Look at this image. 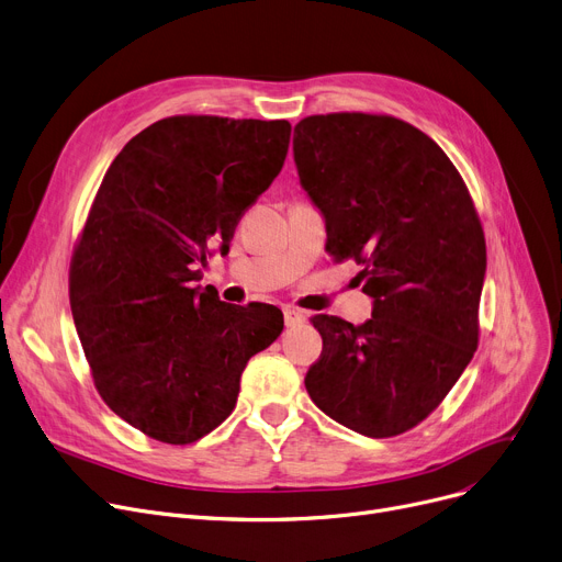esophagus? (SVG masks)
Returning <instances> with one entry per match:
<instances>
[{
	"label": "esophagus",
	"mask_w": 562,
	"mask_h": 562,
	"mask_svg": "<svg viewBox=\"0 0 562 562\" xmlns=\"http://www.w3.org/2000/svg\"><path fill=\"white\" fill-rule=\"evenodd\" d=\"M283 319H285V326H296L306 319V315L296 308H283Z\"/></svg>",
	"instance_id": "1"
}]
</instances>
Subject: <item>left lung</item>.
I'll list each match as a JSON object with an SVG mask.
<instances>
[{
	"instance_id": "8db88e82",
	"label": "left lung",
	"mask_w": 562,
	"mask_h": 562,
	"mask_svg": "<svg viewBox=\"0 0 562 562\" xmlns=\"http://www.w3.org/2000/svg\"><path fill=\"white\" fill-rule=\"evenodd\" d=\"M292 154L328 256L353 258L372 296L360 326L311 319L324 349L306 390L360 436H400L438 408L476 351L487 260L472 196L431 138L390 115L304 117Z\"/></svg>"
}]
</instances>
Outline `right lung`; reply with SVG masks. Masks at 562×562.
Here are the masks:
<instances>
[{
	"label": "right lung",
	"mask_w": 562,
	"mask_h": 562,
	"mask_svg": "<svg viewBox=\"0 0 562 562\" xmlns=\"http://www.w3.org/2000/svg\"><path fill=\"white\" fill-rule=\"evenodd\" d=\"M285 120L177 115L115 156L70 266V306L109 408L168 445L236 408L247 360L283 331L277 306H236L194 285L213 249L281 172Z\"/></svg>",
	"instance_id": "right-lung-1"
}]
</instances>
